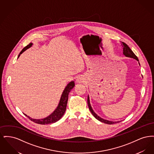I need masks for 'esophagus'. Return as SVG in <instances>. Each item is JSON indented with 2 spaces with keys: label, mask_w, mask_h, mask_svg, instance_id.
Instances as JSON below:
<instances>
[{
  "label": "esophagus",
  "mask_w": 154,
  "mask_h": 154,
  "mask_svg": "<svg viewBox=\"0 0 154 154\" xmlns=\"http://www.w3.org/2000/svg\"><path fill=\"white\" fill-rule=\"evenodd\" d=\"M77 82L78 83H81V82H83L84 80H83L82 79L79 77V78H78V79H77Z\"/></svg>",
  "instance_id": "1"
}]
</instances>
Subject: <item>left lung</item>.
Masks as SVG:
<instances>
[{"instance_id": "obj_1", "label": "left lung", "mask_w": 154, "mask_h": 154, "mask_svg": "<svg viewBox=\"0 0 154 154\" xmlns=\"http://www.w3.org/2000/svg\"><path fill=\"white\" fill-rule=\"evenodd\" d=\"M122 43L123 44V46H124V48H123V54H124L127 57H129V58H132L135 59H136L137 61H139V59L137 57V56L133 53V52L132 51V50L129 47V46L126 44H125L124 42H122ZM87 102H88V107H89V109L90 110V111L91 112V113L92 114V115L96 118L97 120H99V121L103 122L104 124H116L117 122H119V121H118V122H113V121H108V120H106V119H104L102 118L99 117L95 112L94 111V110H92V107H91V104H90V102H89V96H88V100H87Z\"/></svg>"}]
</instances>
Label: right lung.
I'll return each mask as SVG.
<instances>
[{"instance_id":"1","label":"right lung","mask_w":154,"mask_h":154,"mask_svg":"<svg viewBox=\"0 0 154 154\" xmlns=\"http://www.w3.org/2000/svg\"><path fill=\"white\" fill-rule=\"evenodd\" d=\"M32 45V43H30L28 45H27L26 47H25L22 51L20 52L18 58L20 56V55L22 54L23 52L27 50L28 48H30ZM75 86V84L74 81H72L70 83L67 84L66 86L65 90L63 91L62 95L61 96L60 102L59 103L58 106L57 108V109L55 110L50 116L48 117L44 118V119H32V118L29 117V116H27L26 114H25L27 117L33 121V122H35L36 124H38L45 125L50 124L52 123H55L57 121H59L62 117L63 116L65 111L66 109V106L67 103V100H68V96L70 92L71 89H72Z\"/></svg>"}]
</instances>
